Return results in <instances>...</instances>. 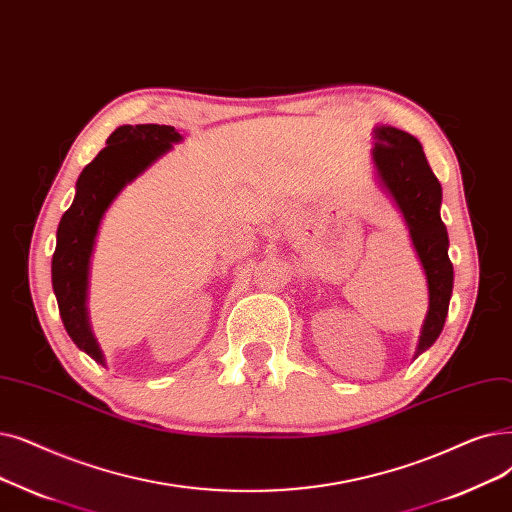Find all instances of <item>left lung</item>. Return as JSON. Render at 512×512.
Listing matches in <instances>:
<instances>
[{"mask_svg": "<svg viewBox=\"0 0 512 512\" xmlns=\"http://www.w3.org/2000/svg\"><path fill=\"white\" fill-rule=\"evenodd\" d=\"M372 138L376 180L402 213L412 247L427 276L429 311L422 322L414 353V358H418L441 335L454 286V268L448 257V230L439 213L441 184L431 171L420 142L408 131L391 125H376Z\"/></svg>", "mask_w": 512, "mask_h": 512, "instance_id": "left-lung-1", "label": "left lung"}]
</instances>
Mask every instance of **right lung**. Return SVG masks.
Wrapping results in <instances>:
<instances>
[{"instance_id": "right-lung-1", "label": "right lung", "mask_w": 512, "mask_h": 512, "mask_svg": "<svg viewBox=\"0 0 512 512\" xmlns=\"http://www.w3.org/2000/svg\"><path fill=\"white\" fill-rule=\"evenodd\" d=\"M182 142L171 125H121L106 140V148L87 165L75 186V201L60 219L52 257V286L62 324L73 343L106 366L104 353L90 324L87 288L96 236L104 213L127 184Z\"/></svg>"}]
</instances>
